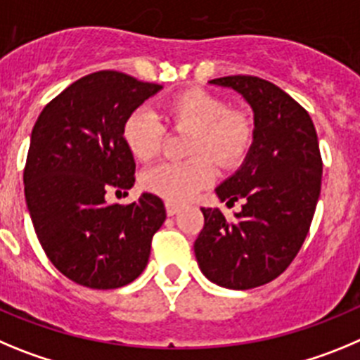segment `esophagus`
I'll return each mask as SVG.
<instances>
[{
	"instance_id": "1",
	"label": "esophagus",
	"mask_w": 360,
	"mask_h": 360,
	"mask_svg": "<svg viewBox=\"0 0 360 360\" xmlns=\"http://www.w3.org/2000/svg\"><path fill=\"white\" fill-rule=\"evenodd\" d=\"M165 208H167V215L168 217L176 215V213L179 212V206H177V204H174V202H167V204H165Z\"/></svg>"
}]
</instances>
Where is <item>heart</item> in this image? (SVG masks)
I'll list each match as a JSON object with an SVG mask.
<instances>
[{
  "mask_svg": "<svg viewBox=\"0 0 360 360\" xmlns=\"http://www.w3.org/2000/svg\"><path fill=\"white\" fill-rule=\"evenodd\" d=\"M168 124L193 129L190 154H210L217 163L233 165L240 160L252 140L251 120L240 111H228L219 96L202 89H190L168 100L163 108ZM122 136L136 160L150 161L163 143L165 125L147 108H138L125 118ZM215 177L212 161L195 156L186 161H163L145 170L141 184L168 202H186Z\"/></svg>",
  "mask_w": 360,
  "mask_h": 360,
  "instance_id": "heart-1",
  "label": "heart"
}]
</instances>
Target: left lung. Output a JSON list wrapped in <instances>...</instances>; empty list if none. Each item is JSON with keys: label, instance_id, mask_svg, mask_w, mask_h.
I'll use <instances>...</instances> for the list:
<instances>
[{"label": "left lung", "instance_id": "8db88e82", "mask_svg": "<svg viewBox=\"0 0 360 360\" xmlns=\"http://www.w3.org/2000/svg\"><path fill=\"white\" fill-rule=\"evenodd\" d=\"M210 84L242 95L255 131L244 163L215 188L220 202L242 200V210L229 222L219 208H200L204 228L193 251L210 281L255 289L289 267L309 233L323 174L316 127L292 96L267 80L233 75Z\"/></svg>", "mask_w": 360, "mask_h": 360}]
</instances>
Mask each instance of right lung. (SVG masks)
Returning <instances> with one entry per match:
<instances>
[{"mask_svg":"<svg viewBox=\"0 0 360 360\" xmlns=\"http://www.w3.org/2000/svg\"><path fill=\"white\" fill-rule=\"evenodd\" d=\"M163 87L120 71H96L55 96L34 125L22 174L35 235L51 264L89 289H118L143 273L163 200L108 204L131 190L136 163L122 136L134 109Z\"/></svg>","mask_w":360,"mask_h":360,"instance_id":"add662e5","label":"right lung"}]
</instances>
